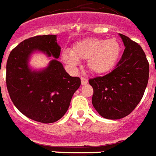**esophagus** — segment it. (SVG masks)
<instances>
[{"label":"esophagus","instance_id":"obj_1","mask_svg":"<svg viewBox=\"0 0 156 156\" xmlns=\"http://www.w3.org/2000/svg\"><path fill=\"white\" fill-rule=\"evenodd\" d=\"M80 79H81V83H82V85L87 84V82H88V80H87V78H86V77L81 76Z\"/></svg>","mask_w":156,"mask_h":156}]
</instances>
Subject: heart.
<instances>
[{
    "instance_id": "heart-1",
    "label": "heart",
    "mask_w": 156,
    "mask_h": 156,
    "mask_svg": "<svg viewBox=\"0 0 156 156\" xmlns=\"http://www.w3.org/2000/svg\"><path fill=\"white\" fill-rule=\"evenodd\" d=\"M120 54L121 46L116 39L87 38L75 42L72 51L64 50L62 59L70 66L78 65L80 60H87L90 72L101 75L110 72L115 66Z\"/></svg>"
}]
</instances>
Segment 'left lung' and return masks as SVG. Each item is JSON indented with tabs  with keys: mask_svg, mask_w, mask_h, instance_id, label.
Instances as JSON below:
<instances>
[{
	"mask_svg": "<svg viewBox=\"0 0 156 156\" xmlns=\"http://www.w3.org/2000/svg\"><path fill=\"white\" fill-rule=\"evenodd\" d=\"M126 46L116 68L103 76L89 80L93 87L92 104L107 119L125 118L136 107L145 91L149 63L141 46L119 34Z\"/></svg>",
	"mask_w": 156,
	"mask_h": 156,
	"instance_id": "obj_1",
	"label": "left lung"
}]
</instances>
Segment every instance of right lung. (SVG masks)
Instances as JSON below:
<instances>
[{
    "label": "right lung",
    "mask_w": 156,
    "mask_h": 156,
    "mask_svg": "<svg viewBox=\"0 0 156 156\" xmlns=\"http://www.w3.org/2000/svg\"><path fill=\"white\" fill-rule=\"evenodd\" d=\"M35 50L59 58L57 35L31 37L12 50L6 65L7 89L13 104L25 116L41 123H53L65 115L80 79L70 76L57 59L42 71H31L28 59Z\"/></svg>",
    "instance_id": "obj_1"
}]
</instances>
